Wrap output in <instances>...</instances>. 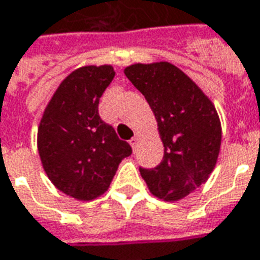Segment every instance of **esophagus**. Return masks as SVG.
I'll return each instance as SVG.
<instances>
[{
    "instance_id": "esophagus-1",
    "label": "esophagus",
    "mask_w": 260,
    "mask_h": 260,
    "mask_svg": "<svg viewBox=\"0 0 260 260\" xmlns=\"http://www.w3.org/2000/svg\"><path fill=\"white\" fill-rule=\"evenodd\" d=\"M130 146H132V147H133V150L136 151L137 146H139V136H134L133 139L130 140Z\"/></svg>"
}]
</instances>
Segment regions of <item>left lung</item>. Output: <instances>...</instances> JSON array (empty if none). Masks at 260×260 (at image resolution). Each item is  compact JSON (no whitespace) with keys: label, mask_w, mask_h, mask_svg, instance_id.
Listing matches in <instances>:
<instances>
[{"label":"left lung","mask_w":260,"mask_h":260,"mask_svg":"<svg viewBox=\"0 0 260 260\" xmlns=\"http://www.w3.org/2000/svg\"><path fill=\"white\" fill-rule=\"evenodd\" d=\"M124 74L153 110L165 146L160 165L140 167L142 177L156 198L182 199L206 182L216 165L222 128L215 106L170 62L134 64Z\"/></svg>","instance_id":"obj_1"}]
</instances>
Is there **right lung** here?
Segmentation results:
<instances>
[{"label": "right lung", "mask_w": 260, "mask_h": 260, "mask_svg": "<svg viewBox=\"0 0 260 260\" xmlns=\"http://www.w3.org/2000/svg\"><path fill=\"white\" fill-rule=\"evenodd\" d=\"M114 78L111 66L76 70L60 84L38 127V153L45 173L62 193L93 200L109 189L127 142L103 121L99 103Z\"/></svg>", "instance_id": "right-lung-1"}]
</instances>
